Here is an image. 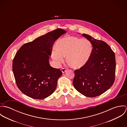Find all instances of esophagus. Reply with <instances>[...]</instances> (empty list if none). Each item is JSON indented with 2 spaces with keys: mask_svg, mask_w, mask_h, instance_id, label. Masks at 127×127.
I'll return each mask as SVG.
<instances>
[{
  "mask_svg": "<svg viewBox=\"0 0 127 127\" xmlns=\"http://www.w3.org/2000/svg\"><path fill=\"white\" fill-rule=\"evenodd\" d=\"M67 70V69L66 68H62V71L63 73H64V72H65V71Z\"/></svg>",
  "mask_w": 127,
  "mask_h": 127,
  "instance_id": "1",
  "label": "esophagus"
}]
</instances>
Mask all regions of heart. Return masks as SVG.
I'll return each instance as SVG.
<instances>
[{"label": "heart", "mask_w": 127, "mask_h": 127, "mask_svg": "<svg viewBox=\"0 0 127 127\" xmlns=\"http://www.w3.org/2000/svg\"><path fill=\"white\" fill-rule=\"evenodd\" d=\"M56 49L52 51V58L59 62L66 57V62L73 69H80L89 61L92 52L91 42L73 36H65L57 42Z\"/></svg>", "instance_id": "b5f03b06"}]
</instances>
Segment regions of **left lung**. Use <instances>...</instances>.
<instances>
[{
  "mask_svg": "<svg viewBox=\"0 0 127 127\" xmlns=\"http://www.w3.org/2000/svg\"><path fill=\"white\" fill-rule=\"evenodd\" d=\"M93 49L90 59L83 67L75 70L73 84L75 89L85 96H98L112 86L115 80V57L105 42L83 34Z\"/></svg>",
  "mask_w": 127,
  "mask_h": 127,
  "instance_id": "left-lung-1",
  "label": "left lung"
}]
</instances>
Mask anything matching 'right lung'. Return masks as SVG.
Wrapping results in <instances>:
<instances>
[{"label":"right lung","instance_id":"1","mask_svg":"<svg viewBox=\"0 0 127 127\" xmlns=\"http://www.w3.org/2000/svg\"><path fill=\"white\" fill-rule=\"evenodd\" d=\"M66 32L58 28L24 44L18 50L13 60V71L23 93L42 99L54 92L62 72L50 66L49 56L55 41Z\"/></svg>","mask_w":127,"mask_h":127}]
</instances>
